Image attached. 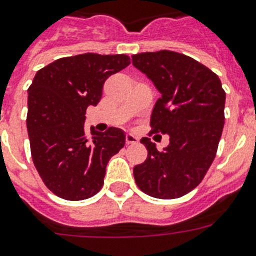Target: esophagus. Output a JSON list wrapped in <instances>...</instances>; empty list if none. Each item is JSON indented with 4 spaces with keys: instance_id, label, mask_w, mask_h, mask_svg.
Wrapping results in <instances>:
<instances>
[{
    "instance_id": "34e87169",
    "label": "esophagus",
    "mask_w": 256,
    "mask_h": 256,
    "mask_svg": "<svg viewBox=\"0 0 256 256\" xmlns=\"http://www.w3.org/2000/svg\"><path fill=\"white\" fill-rule=\"evenodd\" d=\"M138 142V138L136 137L134 134H130V133H126V144H133Z\"/></svg>"
}]
</instances>
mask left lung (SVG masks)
Returning a JSON list of instances; mask_svg holds the SVG:
<instances>
[{
    "instance_id": "1",
    "label": "left lung",
    "mask_w": 256,
    "mask_h": 256,
    "mask_svg": "<svg viewBox=\"0 0 256 256\" xmlns=\"http://www.w3.org/2000/svg\"><path fill=\"white\" fill-rule=\"evenodd\" d=\"M132 62L162 94L151 114V132L169 134L162 152L150 138L141 140L148 159L133 168L136 183L152 198H180L200 184L216 158L226 92L216 73L183 54L142 52Z\"/></svg>"
}]
</instances>
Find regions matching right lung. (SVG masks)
<instances>
[{
    "instance_id": "add662e5",
    "label": "right lung",
    "mask_w": 256,
    "mask_h": 256,
    "mask_svg": "<svg viewBox=\"0 0 256 256\" xmlns=\"http://www.w3.org/2000/svg\"><path fill=\"white\" fill-rule=\"evenodd\" d=\"M130 64L126 55L61 58L38 70L28 88L32 159L47 188L65 200L92 198L104 184L106 165L126 144V134L84 130L86 110L96 106L106 79Z\"/></svg>"
}]
</instances>
